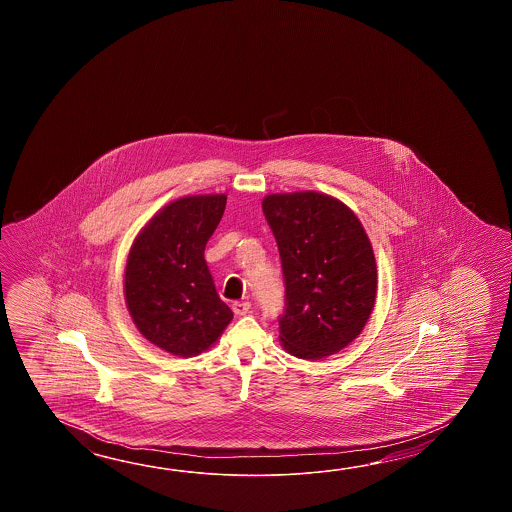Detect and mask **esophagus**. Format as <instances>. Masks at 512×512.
<instances>
[{
	"instance_id": "34e87169",
	"label": "esophagus",
	"mask_w": 512,
	"mask_h": 512,
	"mask_svg": "<svg viewBox=\"0 0 512 512\" xmlns=\"http://www.w3.org/2000/svg\"><path fill=\"white\" fill-rule=\"evenodd\" d=\"M232 311H234V315H247L251 311V302H234L232 304Z\"/></svg>"
}]
</instances>
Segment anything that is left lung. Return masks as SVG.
<instances>
[{"instance_id": "1", "label": "left lung", "mask_w": 512, "mask_h": 512, "mask_svg": "<svg viewBox=\"0 0 512 512\" xmlns=\"http://www.w3.org/2000/svg\"><path fill=\"white\" fill-rule=\"evenodd\" d=\"M282 260L283 348L316 360L346 348L366 326L377 293L370 240L344 203L318 192L263 199Z\"/></svg>"}]
</instances>
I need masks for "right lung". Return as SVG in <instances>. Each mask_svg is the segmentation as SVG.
<instances>
[{
    "instance_id": "right-lung-1",
    "label": "right lung",
    "mask_w": 512,
    "mask_h": 512,
    "mask_svg": "<svg viewBox=\"0 0 512 512\" xmlns=\"http://www.w3.org/2000/svg\"><path fill=\"white\" fill-rule=\"evenodd\" d=\"M227 196L181 197L141 230L131 247L124 294L142 337L179 357L210 348L232 320L205 261Z\"/></svg>"
}]
</instances>
